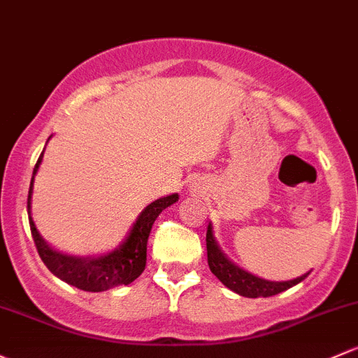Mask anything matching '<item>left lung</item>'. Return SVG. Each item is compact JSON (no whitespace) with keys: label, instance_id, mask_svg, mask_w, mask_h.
Here are the masks:
<instances>
[{"label":"left lung","instance_id":"1","mask_svg":"<svg viewBox=\"0 0 358 358\" xmlns=\"http://www.w3.org/2000/svg\"><path fill=\"white\" fill-rule=\"evenodd\" d=\"M206 245H208V264L209 269L213 271L214 276L228 287L231 292L238 293L242 296H248V299H257V296H273L278 293L285 292V289L295 287L296 283H300L302 280H306L308 276L295 278V280L289 281H268L262 280V278L254 276V274L247 273V271L240 269L238 266L233 264L227 255L221 252V248L217 247L216 240L213 236V227H208V233H206Z\"/></svg>","mask_w":358,"mask_h":358}]
</instances>
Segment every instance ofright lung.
I'll list each match as a JSON object with an SVG mask.
<instances>
[{"mask_svg":"<svg viewBox=\"0 0 358 358\" xmlns=\"http://www.w3.org/2000/svg\"><path fill=\"white\" fill-rule=\"evenodd\" d=\"M43 161V152L37 159L34 173L36 175ZM34 176L30 180L27 210L30 213V195H32ZM178 201V194L168 195V197L157 199L152 204L142 210L141 216L135 221L129 238L122 247L113 250L111 254L101 255V257H71V255L56 252L41 238L37 233L32 217L29 216L30 231H32L34 243H36L39 257L46 264L55 276L63 280L71 287L84 289V292H106L120 285H129L137 280L145 269V259H148V238L154 221L159 216L161 210Z\"/></svg>","mask_w":358,"mask_h":358,"instance_id":"1","label":"right lung"}]
</instances>
